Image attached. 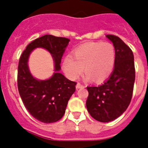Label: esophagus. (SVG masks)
Instances as JSON below:
<instances>
[{
	"label": "esophagus",
	"mask_w": 148,
	"mask_h": 148,
	"mask_svg": "<svg viewBox=\"0 0 148 148\" xmlns=\"http://www.w3.org/2000/svg\"><path fill=\"white\" fill-rule=\"evenodd\" d=\"M84 87H85V86L83 85L82 84L79 83V82H78V83H77V84H76L77 89H83V88H84Z\"/></svg>",
	"instance_id": "34e87169"
}]
</instances>
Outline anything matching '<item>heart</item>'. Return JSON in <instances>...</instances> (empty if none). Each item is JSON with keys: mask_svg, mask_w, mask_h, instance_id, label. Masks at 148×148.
Instances as JSON below:
<instances>
[{"mask_svg": "<svg viewBox=\"0 0 148 148\" xmlns=\"http://www.w3.org/2000/svg\"><path fill=\"white\" fill-rule=\"evenodd\" d=\"M116 51L108 42H90L78 47L72 56L66 57L63 68L69 78L76 79L82 73L85 79L95 82L104 81L113 70Z\"/></svg>", "mask_w": 148, "mask_h": 148, "instance_id": "1", "label": "heart"}]
</instances>
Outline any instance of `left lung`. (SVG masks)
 <instances>
[{"instance_id": "obj_1", "label": "left lung", "mask_w": 148, "mask_h": 148, "mask_svg": "<svg viewBox=\"0 0 148 148\" xmlns=\"http://www.w3.org/2000/svg\"><path fill=\"white\" fill-rule=\"evenodd\" d=\"M106 37L113 42L116 51L114 69L109 78L98 87H87L86 106L92 118L101 122L113 121L130 104L135 82L133 52L121 38L113 35Z\"/></svg>"}]
</instances>
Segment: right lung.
Segmentation results:
<instances>
[{"instance_id":"add662e5","label":"right lung","mask_w":148,"mask_h":148,"mask_svg":"<svg viewBox=\"0 0 148 148\" xmlns=\"http://www.w3.org/2000/svg\"><path fill=\"white\" fill-rule=\"evenodd\" d=\"M70 39L45 35L29 44L21 56L18 67V88L23 103L35 119L44 123L58 121L64 115L68 101L75 91L76 82L59 73L63 54ZM44 48L52 55L55 73L47 80H38L30 73L28 56L35 48Z\"/></svg>"}]
</instances>
